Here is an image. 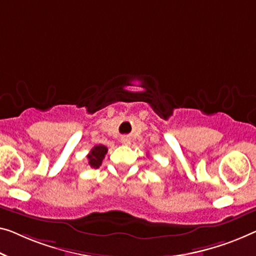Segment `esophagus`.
Here are the masks:
<instances>
[{
	"mask_svg": "<svg viewBox=\"0 0 256 256\" xmlns=\"http://www.w3.org/2000/svg\"><path fill=\"white\" fill-rule=\"evenodd\" d=\"M123 144H130V141H128L126 138H124V139H123Z\"/></svg>",
	"mask_w": 256,
	"mask_h": 256,
	"instance_id": "1",
	"label": "esophagus"
}]
</instances>
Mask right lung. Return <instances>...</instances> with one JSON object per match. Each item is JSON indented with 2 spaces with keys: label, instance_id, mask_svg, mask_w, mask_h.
Returning <instances> with one entry per match:
<instances>
[{
  "label": "right lung",
  "instance_id": "1",
  "mask_svg": "<svg viewBox=\"0 0 256 256\" xmlns=\"http://www.w3.org/2000/svg\"><path fill=\"white\" fill-rule=\"evenodd\" d=\"M106 152H108V148L104 146V144H96V146H94L90 152V154L87 155L88 164L92 168H94V169H98L102 164V160L104 158Z\"/></svg>",
  "mask_w": 256,
  "mask_h": 256
}]
</instances>
